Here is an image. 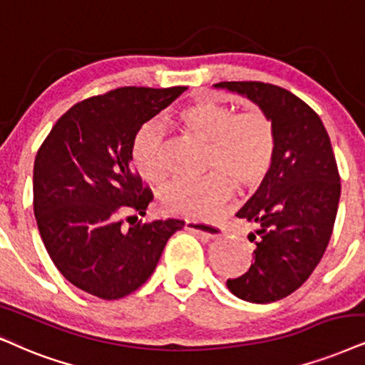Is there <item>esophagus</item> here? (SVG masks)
Returning <instances> with one entry per match:
<instances>
[{
    "label": "esophagus",
    "instance_id": "obj_1",
    "mask_svg": "<svg viewBox=\"0 0 365 365\" xmlns=\"http://www.w3.org/2000/svg\"><path fill=\"white\" fill-rule=\"evenodd\" d=\"M185 229L192 230V232L202 234V236H207V237H217L220 236V232H222V229H220L219 225L200 222V220H190V219L185 220Z\"/></svg>",
    "mask_w": 365,
    "mask_h": 365
}]
</instances>
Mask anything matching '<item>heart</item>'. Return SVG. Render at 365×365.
Segmentation results:
<instances>
[{
    "label": "heart",
    "instance_id": "obj_1",
    "mask_svg": "<svg viewBox=\"0 0 365 365\" xmlns=\"http://www.w3.org/2000/svg\"><path fill=\"white\" fill-rule=\"evenodd\" d=\"M187 135L209 143L205 177L180 180L161 193L165 212L190 219H210L232 197L259 187L273 168L278 136L274 121L259 108L236 113L219 101H198L175 116ZM133 161L143 178L153 183L168 177L167 138L158 123H146L133 141Z\"/></svg>",
    "mask_w": 365,
    "mask_h": 365
}]
</instances>
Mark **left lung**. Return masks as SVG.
<instances>
[{
  "instance_id": "obj_1",
  "label": "left lung",
  "mask_w": 365,
  "mask_h": 365,
  "mask_svg": "<svg viewBox=\"0 0 365 365\" xmlns=\"http://www.w3.org/2000/svg\"><path fill=\"white\" fill-rule=\"evenodd\" d=\"M266 110L274 121L278 148L259 190L237 212L256 227L246 273L227 279L236 297L252 303L286 298L310 278L334 230L340 175L322 119L293 92L257 81L219 82Z\"/></svg>"
}]
</instances>
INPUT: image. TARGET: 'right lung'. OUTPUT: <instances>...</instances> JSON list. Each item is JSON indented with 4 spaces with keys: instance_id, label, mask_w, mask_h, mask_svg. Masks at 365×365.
Instances as JSON below:
<instances>
[{
    "instance_id": "1",
    "label": "right lung",
    "mask_w": 365,
    "mask_h": 365,
    "mask_svg": "<svg viewBox=\"0 0 365 365\" xmlns=\"http://www.w3.org/2000/svg\"><path fill=\"white\" fill-rule=\"evenodd\" d=\"M185 89L118 87L92 96L62 114L41 143L34 167L36 224L53 264L82 292L103 299L136 292L185 224L131 215H145L153 200L131 165L136 133Z\"/></svg>"
}]
</instances>
